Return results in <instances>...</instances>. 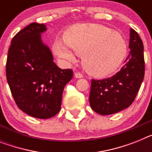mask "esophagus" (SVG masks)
I'll list each match as a JSON object with an SVG mask.
<instances>
[{
	"label": "esophagus",
	"mask_w": 152,
	"mask_h": 152,
	"mask_svg": "<svg viewBox=\"0 0 152 152\" xmlns=\"http://www.w3.org/2000/svg\"><path fill=\"white\" fill-rule=\"evenodd\" d=\"M75 77L76 78H82V77H84V75L80 72H76V73H75Z\"/></svg>",
	"instance_id": "esophagus-1"
}]
</instances>
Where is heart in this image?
<instances>
[{
	"label": "heart",
	"mask_w": 152,
	"mask_h": 152,
	"mask_svg": "<svg viewBox=\"0 0 152 152\" xmlns=\"http://www.w3.org/2000/svg\"><path fill=\"white\" fill-rule=\"evenodd\" d=\"M64 41H56L54 53L64 61H75L76 54L81 55L83 65L91 75L104 77L114 73L121 65L128 53L120 34L105 26L79 24L64 34Z\"/></svg>",
	"instance_id": "obj_1"
}]
</instances>
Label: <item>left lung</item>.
<instances>
[{
    "instance_id": "obj_1",
    "label": "left lung",
    "mask_w": 152,
    "mask_h": 152,
    "mask_svg": "<svg viewBox=\"0 0 152 152\" xmlns=\"http://www.w3.org/2000/svg\"><path fill=\"white\" fill-rule=\"evenodd\" d=\"M130 53L115 75L91 80L89 102L96 113L108 115L128 107L134 102L145 75L144 46L138 34L130 29Z\"/></svg>"
}]
</instances>
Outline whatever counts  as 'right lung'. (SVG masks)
Wrapping results in <instances>:
<instances>
[{
	"instance_id": "add662e5",
	"label": "right lung",
	"mask_w": 152,
	"mask_h": 152,
	"mask_svg": "<svg viewBox=\"0 0 152 152\" xmlns=\"http://www.w3.org/2000/svg\"><path fill=\"white\" fill-rule=\"evenodd\" d=\"M43 24L31 23L18 32L7 53L6 75L18 107L30 116L50 118L61 110L62 94L73 77L71 69H61L50 48L43 42Z\"/></svg>"
}]
</instances>
